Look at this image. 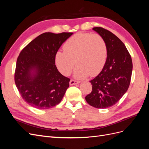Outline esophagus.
I'll list each match as a JSON object with an SVG mask.
<instances>
[{"label":"esophagus","instance_id":"34e87169","mask_svg":"<svg viewBox=\"0 0 149 149\" xmlns=\"http://www.w3.org/2000/svg\"><path fill=\"white\" fill-rule=\"evenodd\" d=\"M79 83V81H77L71 79L70 81V84L71 86H72V85H74V84H78Z\"/></svg>","mask_w":149,"mask_h":149}]
</instances>
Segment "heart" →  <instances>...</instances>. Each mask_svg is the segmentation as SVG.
<instances>
[{"label": "heart", "mask_w": 149, "mask_h": 149, "mask_svg": "<svg viewBox=\"0 0 149 149\" xmlns=\"http://www.w3.org/2000/svg\"><path fill=\"white\" fill-rule=\"evenodd\" d=\"M64 52H58L55 63L58 70L69 75L76 63V78L83 79L97 76L103 69L107 57V47L100 35L78 33L70 38L63 45ZM76 63H75V62Z\"/></svg>", "instance_id": "heart-1"}]
</instances>
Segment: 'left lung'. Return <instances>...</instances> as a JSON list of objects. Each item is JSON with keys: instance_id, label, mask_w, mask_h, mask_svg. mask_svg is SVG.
<instances>
[{"instance_id": "left-lung-1", "label": "left lung", "mask_w": 149, "mask_h": 149, "mask_svg": "<svg viewBox=\"0 0 149 149\" xmlns=\"http://www.w3.org/2000/svg\"><path fill=\"white\" fill-rule=\"evenodd\" d=\"M93 30L104 39L107 57L101 73L89 81L92 91L85 100L93 107L104 109L114 105L127 91L132 61L125 45L114 34L102 27H94Z\"/></svg>"}]
</instances>
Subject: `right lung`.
I'll return each mask as SVG.
<instances>
[{
    "mask_svg": "<svg viewBox=\"0 0 149 149\" xmlns=\"http://www.w3.org/2000/svg\"><path fill=\"white\" fill-rule=\"evenodd\" d=\"M72 35L44 33L21 51L17 60L15 83L22 98L31 106L47 109L62 100L70 79L58 71L55 55Z\"/></svg>",
    "mask_w": 149,
    "mask_h": 149,
    "instance_id": "add662e5",
    "label": "right lung"
}]
</instances>
